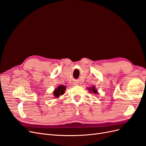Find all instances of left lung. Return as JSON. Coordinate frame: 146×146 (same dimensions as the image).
Segmentation results:
<instances>
[{
  "label": "left lung",
  "mask_w": 146,
  "mask_h": 146,
  "mask_svg": "<svg viewBox=\"0 0 146 146\" xmlns=\"http://www.w3.org/2000/svg\"><path fill=\"white\" fill-rule=\"evenodd\" d=\"M89 90H92L93 92L94 93H95V94H97V93H98V91H97V90H96V89H95V87H92V88L90 89V88H89Z\"/></svg>",
  "instance_id": "left-lung-1"
}]
</instances>
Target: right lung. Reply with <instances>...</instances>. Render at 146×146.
Returning a JSON list of instances; mask_svg holds the SVG:
<instances>
[{
	"instance_id": "right-lung-1",
	"label": "right lung",
	"mask_w": 146,
	"mask_h": 146,
	"mask_svg": "<svg viewBox=\"0 0 146 146\" xmlns=\"http://www.w3.org/2000/svg\"><path fill=\"white\" fill-rule=\"evenodd\" d=\"M66 87L63 85H60L59 86V87L55 90L53 92L54 94V96H55V98H58L59 97L60 95H62L64 92H65V90H66Z\"/></svg>"
}]
</instances>
